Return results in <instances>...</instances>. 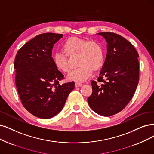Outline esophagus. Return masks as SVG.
I'll return each instance as SVG.
<instances>
[{"mask_svg":"<svg viewBox=\"0 0 154 154\" xmlns=\"http://www.w3.org/2000/svg\"><path fill=\"white\" fill-rule=\"evenodd\" d=\"M82 86V84L81 83H79V82H75V86L76 88H79V87H81Z\"/></svg>","mask_w":154,"mask_h":154,"instance_id":"34e87169","label":"esophagus"}]
</instances>
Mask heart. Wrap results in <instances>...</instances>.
<instances>
[{
  "mask_svg": "<svg viewBox=\"0 0 154 154\" xmlns=\"http://www.w3.org/2000/svg\"><path fill=\"white\" fill-rule=\"evenodd\" d=\"M62 50L70 58L78 56V66L80 67L68 74L67 80L69 81L82 82L86 81L93 71L99 70L103 65V48L98 42L93 40L88 41L80 37H70L64 42ZM65 55L56 53L53 56L55 68L64 73L68 72V61Z\"/></svg>",
  "mask_w": 154,
  "mask_h": 154,
  "instance_id": "heart-1",
  "label": "heart"
}]
</instances>
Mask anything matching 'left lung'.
<instances>
[{
	"mask_svg": "<svg viewBox=\"0 0 154 154\" xmlns=\"http://www.w3.org/2000/svg\"><path fill=\"white\" fill-rule=\"evenodd\" d=\"M107 42V53L98 81L91 82L88 104L98 114L109 117L122 111L132 99L139 81L138 53L132 44L112 32L97 33Z\"/></svg>",
	"mask_w": 154,
	"mask_h": 154,
	"instance_id": "8db88e82",
	"label": "left lung"
}]
</instances>
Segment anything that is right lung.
<instances>
[{
	"label": "right lung",
	"instance_id": "add662e5",
	"mask_svg": "<svg viewBox=\"0 0 154 154\" xmlns=\"http://www.w3.org/2000/svg\"><path fill=\"white\" fill-rule=\"evenodd\" d=\"M63 34L45 33L25 44L14 60L15 82L22 105L32 115L49 119L62 110L75 82L60 84L64 75L55 68L54 44Z\"/></svg>",
	"mask_w": 154,
	"mask_h": 154
}]
</instances>
